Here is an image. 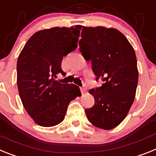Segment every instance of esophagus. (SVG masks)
I'll return each instance as SVG.
<instances>
[{"instance_id":"34e87169","label":"esophagus","mask_w":156,"mask_h":156,"mask_svg":"<svg viewBox=\"0 0 156 156\" xmlns=\"http://www.w3.org/2000/svg\"><path fill=\"white\" fill-rule=\"evenodd\" d=\"M81 89V92H82V93H84L86 90V87H84V86H83V87H81V89Z\"/></svg>"}]
</instances>
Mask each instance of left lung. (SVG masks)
<instances>
[{
	"mask_svg": "<svg viewBox=\"0 0 156 156\" xmlns=\"http://www.w3.org/2000/svg\"><path fill=\"white\" fill-rule=\"evenodd\" d=\"M78 44L86 60H91L96 80L103 85L89 90L95 99L86 116L95 126L112 129L127 115L136 95L138 70L134 49L116 29L83 27Z\"/></svg>",
	"mask_w": 156,
	"mask_h": 156,
	"instance_id": "1",
	"label": "left lung"
}]
</instances>
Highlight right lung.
Listing matches in <instances>:
<instances>
[{
  "label": "right lung",
  "instance_id": "right-lung-1",
  "mask_svg": "<svg viewBox=\"0 0 156 156\" xmlns=\"http://www.w3.org/2000/svg\"><path fill=\"white\" fill-rule=\"evenodd\" d=\"M81 26L53 27L36 32L26 43L17 60V86L24 108L44 127L64 119L69 103L81 96L78 86L55 80L64 76L63 56L76 49Z\"/></svg>",
  "mask_w": 156,
  "mask_h": 156
}]
</instances>
